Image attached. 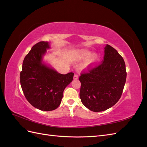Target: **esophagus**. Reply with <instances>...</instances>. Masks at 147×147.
<instances>
[{
  "instance_id": "obj_1",
  "label": "esophagus",
  "mask_w": 147,
  "mask_h": 147,
  "mask_svg": "<svg viewBox=\"0 0 147 147\" xmlns=\"http://www.w3.org/2000/svg\"><path fill=\"white\" fill-rule=\"evenodd\" d=\"M78 75L75 74L74 76V80H77V79H78Z\"/></svg>"
}]
</instances>
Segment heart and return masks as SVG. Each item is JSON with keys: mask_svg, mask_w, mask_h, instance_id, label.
<instances>
[{"mask_svg": "<svg viewBox=\"0 0 147 147\" xmlns=\"http://www.w3.org/2000/svg\"><path fill=\"white\" fill-rule=\"evenodd\" d=\"M80 58L83 59H88L89 58H90V57L92 56V53L89 51L88 50H82L80 52ZM97 59V57L96 55H94L92 57V62H94L95 61H96Z\"/></svg>", "mask_w": 147, "mask_h": 147, "instance_id": "heart-1", "label": "heart"}]
</instances>
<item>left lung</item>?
<instances>
[{
  "instance_id": "left-lung-1",
  "label": "left lung",
  "mask_w": 147,
  "mask_h": 147,
  "mask_svg": "<svg viewBox=\"0 0 147 147\" xmlns=\"http://www.w3.org/2000/svg\"><path fill=\"white\" fill-rule=\"evenodd\" d=\"M104 53L101 63L90 65L79 77L82 102L95 112L107 110L117 103L126 80V65L122 56L109 45L105 47Z\"/></svg>"
}]
</instances>
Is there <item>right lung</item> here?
<instances>
[{"label": "right lung", "instance_id": "obj_1", "mask_svg": "<svg viewBox=\"0 0 147 147\" xmlns=\"http://www.w3.org/2000/svg\"><path fill=\"white\" fill-rule=\"evenodd\" d=\"M47 42L34 45L24 57L20 83L24 96L35 108L51 111L59 106L66 86L73 80V72L61 74L42 63L49 48Z\"/></svg>", "mask_w": 147, "mask_h": 147}]
</instances>
